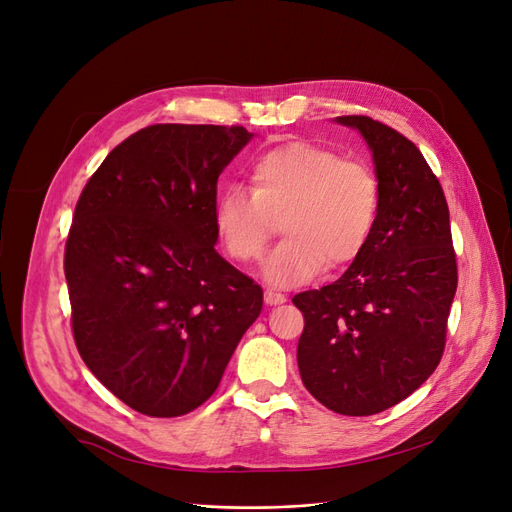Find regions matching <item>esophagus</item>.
Wrapping results in <instances>:
<instances>
[{
    "label": "esophagus",
    "instance_id": "esophagus-1",
    "mask_svg": "<svg viewBox=\"0 0 512 512\" xmlns=\"http://www.w3.org/2000/svg\"><path fill=\"white\" fill-rule=\"evenodd\" d=\"M264 302L271 304V306L283 304V302H285V296H283L281 292H277V290H267V292H264Z\"/></svg>",
    "mask_w": 512,
    "mask_h": 512
}]
</instances>
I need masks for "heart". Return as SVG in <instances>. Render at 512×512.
I'll return each mask as SVG.
<instances>
[{
  "label": "heart",
  "instance_id": "b5f03b06",
  "mask_svg": "<svg viewBox=\"0 0 512 512\" xmlns=\"http://www.w3.org/2000/svg\"><path fill=\"white\" fill-rule=\"evenodd\" d=\"M250 189H224L214 208L222 248L237 262L258 260L283 220L285 237L264 260L275 285H300L327 262L344 267L370 243L382 203L380 180L370 163L292 140L250 163Z\"/></svg>",
  "mask_w": 512,
  "mask_h": 512
}]
</instances>
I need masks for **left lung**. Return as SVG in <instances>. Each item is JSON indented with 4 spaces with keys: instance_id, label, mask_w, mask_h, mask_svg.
I'll return each instance as SVG.
<instances>
[{
    "instance_id": "left-lung-1",
    "label": "left lung",
    "mask_w": 512,
    "mask_h": 512,
    "mask_svg": "<svg viewBox=\"0 0 512 512\" xmlns=\"http://www.w3.org/2000/svg\"><path fill=\"white\" fill-rule=\"evenodd\" d=\"M372 149L382 203L346 273L292 298L302 311L300 378L327 410L372 416L435 372L458 288L449 208L420 149L367 115H342Z\"/></svg>"
}]
</instances>
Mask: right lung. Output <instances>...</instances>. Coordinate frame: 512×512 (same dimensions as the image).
<instances>
[{"mask_svg": "<svg viewBox=\"0 0 512 512\" xmlns=\"http://www.w3.org/2000/svg\"><path fill=\"white\" fill-rule=\"evenodd\" d=\"M250 138L243 126L142 128L77 199L65 245L75 346L145 416L208 401L262 311L260 285L214 250L218 176Z\"/></svg>", "mask_w": 512, "mask_h": 512, "instance_id": "add662e5", "label": "right lung"}]
</instances>
